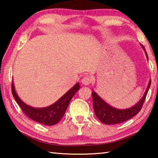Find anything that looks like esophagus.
Here are the masks:
<instances>
[{"label": "esophagus", "instance_id": "esophagus-1", "mask_svg": "<svg viewBox=\"0 0 158 158\" xmlns=\"http://www.w3.org/2000/svg\"><path fill=\"white\" fill-rule=\"evenodd\" d=\"M93 81V79L92 77L89 76V75H86V76H84L83 78L81 79V83L82 84L84 85H89L90 84V83Z\"/></svg>", "mask_w": 158, "mask_h": 158}]
</instances>
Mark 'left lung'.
<instances>
[{"mask_svg":"<svg viewBox=\"0 0 158 158\" xmlns=\"http://www.w3.org/2000/svg\"><path fill=\"white\" fill-rule=\"evenodd\" d=\"M141 47L145 51L146 58L148 59V55H147L145 48L143 45H141ZM151 83V81L150 80L146 92L144 93L143 97L141 98V100L135 106L125 109H118L113 107V106L108 105L106 102L104 101L95 91H93V104L95 116L102 123L106 125L121 123L125 122L130 119L131 118L136 116L141 109L144 101L146 100L147 93L149 90Z\"/></svg>","mask_w":158,"mask_h":158,"instance_id":"obj_1","label":"left lung"}]
</instances>
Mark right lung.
<instances>
[{
    "mask_svg": "<svg viewBox=\"0 0 158 158\" xmlns=\"http://www.w3.org/2000/svg\"><path fill=\"white\" fill-rule=\"evenodd\" d=\"M79 89V84L77 83L72 89H69L53 105L44 108H35L27 105L19 98L15 91L13 81L12 84V95L23 113L33 121L50 126L56 125L60 121L65 113L69 102Z\"/></svg>",
    "mask_w": 158,
    "mask_h": 158,
    "instance_id": "1",
    "label": "right lung"
}]
</instances>
